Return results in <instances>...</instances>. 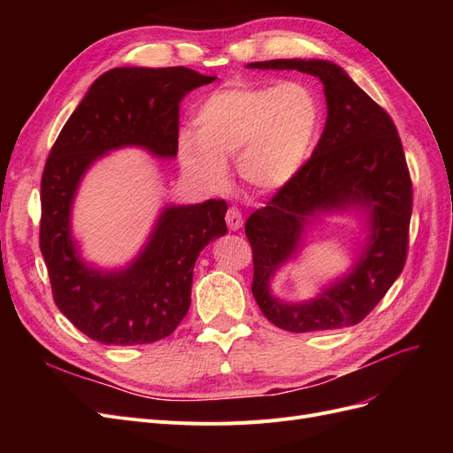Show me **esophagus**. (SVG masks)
Returning <instances> with one entry per match:
<instances>
[{"label":"esophagus","mask_w":453,"mask_h":453,"mask_svg":"<svg viewBox=\"0 0 453 453\" xmlns=\"http://www.w3.org/2000/svg\"><path fill=\"white\" fill-rule=\"evenodd\" d=\"M225 219H226V225L230 230H238L243 225V215L238 208H228Z\"/></svg>","instance_id":"esophagus-1"}]
</instances>
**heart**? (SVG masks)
Instances as JSON below:
<instances>
[{
    "label": "heart",
    "instance_id": "obj_1",
    "mask_svg": "<svg viewBox=\"0 0 453 453\" xmlns=\"http://www.w3.org/2000/svg\"><path fill=\"white\" fill-rule=\"evenodd\" d=\"M321 128V105L303 83L240 85L213 92L195 113V138L181 135L185 170L223 185L236 158L245 185L278 190L308 162Z\"/></svg>",
    "mask_w": 453,
    "mask_h": 453
}]
</instances>
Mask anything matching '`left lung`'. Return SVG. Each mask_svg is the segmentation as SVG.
I'll return each mask as SVG.
<instances>
[{"instance_id": "1", "label": "left lung", "mask_w": 453, "mask_h": 453, "mask_svg": "<svg viewBox=\"0 0 453 453\" xmlns=\"http://www.w3.org/2000/svg\"><path fill=\"white\" fill-rule=\"evenodd\" d=\"M253 70H296L318 77L326 122L304 168L245 223L253 250L251 291L265 318L289 333L357 325L401 276L412 217V180L391 117L326 60L251 62ZM361 207L369 211V240L352 272L308 303H281L269 278L299 247L311 216Z\"/></svg>"}]
</instances>
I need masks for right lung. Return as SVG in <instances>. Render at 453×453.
<instances>
[{
	"label": "right lung",
	"mask_w": 453,
	"mask_h": 453,
	"mask_svg": "<svg viewBox=\"0 0 453 453\" xmlns=\"http://www.w3.org/2000/svg\"><path fill=\"white\" fill-rule=\"evenodd\" d=\"M215 77L188 67H115L94 81L54 142L41 177L39 248L58 310L81 333L107 346L150 344L170 336L190 306L200 251L226 234V202L168 205L143 251L122 270L83 263L70 217L92 164L120 147L177 155L180 104Z\"/></svg>",
	"instance_id": "right-lung-1"
}]
</instances>
